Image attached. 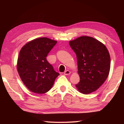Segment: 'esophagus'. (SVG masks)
Listing matches in <instances>:
<instances>
[{
  "instance_id": "esophagus-1",
  "label": "esophagus",
  "mask_w": 124,
  "mask_h": 124,
  "mask_svg": "<svg viewBox=\"0 0 124 124\" xmlns=\"http://www.w3.org/2000/svg\"><path fill=\"white\" fill-rule=\"evenodd\" d=\"M70 72L68 70H67L64 72V74L65 75H70Z\"/></svg>"
}]
</instances>
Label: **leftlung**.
Returning a JSON list of instances; mask_svg holds the SVG:
<instances>
[{
	"label": "left lung",
	"instance_id": "left-lung-1",
	"mask_svg": "<svg viewBox=\"0 0 124 124\" xmlns=\"http://www.w3.org/2000/svg\"><path fill=\"white\" fill-rule=\"evenodd\" d=\"M76 54L80 81L75 85L78 90L89 94L101 86L109 73L110 57L106 46L92 37H80L70 41Z\"/></svg>",
	"mask_w": 124,
	"mask_h": 124
}]
</instances>
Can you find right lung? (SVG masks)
Masks as SVG:
<instances>
[{"label": "right lung", "mask_w": 124, "mask_h": 124, "mask_svg": "<svg viewBox=\"0 0 124 124\" xmlns=\"http://www.w3.org/2000/svg\"><path fill=\"white\" fill-rule=\"evenodd\" d=\"M56 43L47 38H39L28 42L20 50L17 69L23 83L34 93L49 91L60 75L46 60Z\"/></svg>", "instance_id": "add662e5"}]
</instances>
